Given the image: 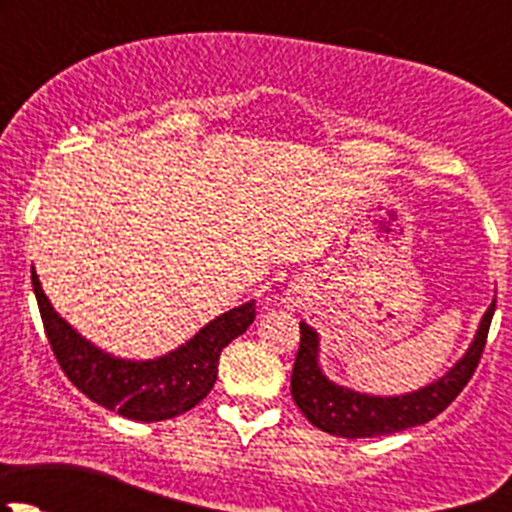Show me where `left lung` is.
Listing matches in <instances>:
<instances>
[{
  "label": "left lung",
  "mask_w": 512,
  "mask_h": 512,
  "mask_svg": "<svg viewBox=\"0 0 512 512\" xmlns=\"http://www.w3.org/2000/svg\"><path fill=\"white\" fill-rule=\"evenodd\" d=\"M495 299L480 319L476 339L448 374L423 389L404 396H369L334 384L319 369V337L309 324L299 322V352L292 369V399L307 421L319 431L342 438H374L406 431L431 421L451 406L471 381L488 339Z\"/></svg>",
  "instance_id": "left-lung-1"
}]
</instances>
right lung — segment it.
<instances>
[{
	"mask_svg": "<svg viewBox=\"0 0 512 512\" xmlns=\"http://www.w3.org/2000/svg\"><path fill=\"white\" fill-rule=\"evenodd\" d=\"M32 285L51 352L71 384L103 409L133 421H165L198 406L218 379L220 352L255 322V302H245L205 324L175 352L148 361L116 359L54 312L34 270Z\"/></svg>",
	"mask_w": 512,
	"mask_h": 512,
	"instance_id": "right-lung-1",
	"label": "right lung"
}]
</instances>
